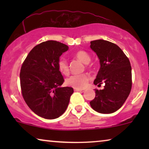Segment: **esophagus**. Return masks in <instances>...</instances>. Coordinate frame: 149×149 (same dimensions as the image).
<instances>
[{
    "label": "esophagus",
    "instance_id": "obj_1",
    "mask_svg": "<svg viewBox=\"0 0 149 149\" xmlns=\"http://www.w3.org/2000/svg\"><path fill=\"white\" fill-rule=\"evenodd\" d=\"M74 91H83L82 89H78V88H74Z\"/></svg>",
    "mask_w": 149,
    "mask_h": 149
}]
</instances>
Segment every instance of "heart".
<instances>
[{"label": "heart", "instance_id": "b5f03b06", "mask_svg": "<svg viewBox=\"0 0 149 149\" xmlns=\"http://www.w3.org/2000/svg\"><path fill=\"white\" fill-rule=\"evenodd\" d=\"M74 56L84 64H88L91 61V58L89 55L85 51H78L75 53ZM58 67L59 70L63 74L67 75L69 73V68L68 62L64 58L59 59L58 62ZM89 76L87 74H72L66 79V83L69 86L74 88L83 89L86 87L89 81Z\"/></svg>", "mask_w": 149, "mask_h": 149}]
</instances>
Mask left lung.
Listing matches in <instances>:
<instances>
[{
	"label": "left lung",
	"instance_id": "obj_1",
	"mask_svg": "<svg viewBox=\"0 0 149 149\" xmlns=\"http://www.w3.org/2000/svg\"><path fill=\"white\" fill-rule=\"evenodd\" d=\"M90 43L100 64L93 83L98 86L104 84L103 89H95V97L90 105L97 113H115L123 106L131 91V64L123 51L115 43L102 39Z\"/></svg>",
	"mask_w": 149,
	"mask_h": 149
}]
</instances>
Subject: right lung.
Listing matches in <instances>:
<instances>
[{
    "label": "right lung",
    "instance_id": "obj_1",
    "mask_svg": "<svg viewBox=\"0 0 149 149\" xmlns=\"http://www.w3.org/2000/svg\"><path fill=\"white\" fill-rule=\"evenodd\" d=\"M68 47L56 40L37 45L30 51L20 70V85L28 107L47 119L58 118L66 111L74 92L64 83L58 62Z\"/></svg>",
    "mask_w": 149,
    "mask_h": 149
}]
</instances>
